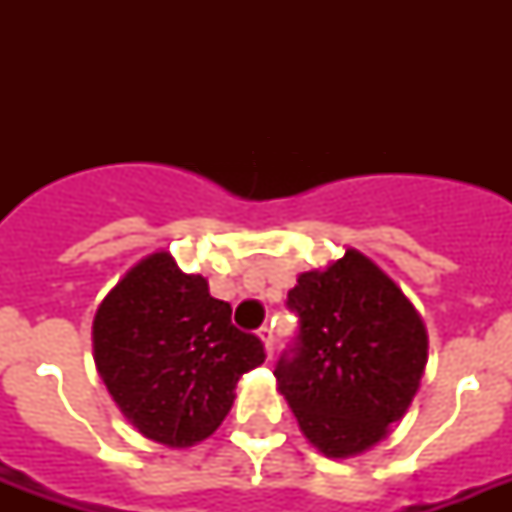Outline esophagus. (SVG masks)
Here are the masks:
<instances>
[{"instance_id":"34e87169","label":"esophagus","mask_w":512,"mask_h":512,"mask_svg":"<svg viewBox=\"0 0 512 512\" xmlns=\"http://www.w3.org/2000/svg\"><path fill=\"white\" fill-rule=\"evenodd\" d=\"M257 335H260V340L265 342V353H268V358L273 356V329L268 327V324H263V327L257 329Z\"/></svg>"}]
</instances>
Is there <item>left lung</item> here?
Here are the masks:
<instances>
[{"label":"left lung","mask_w":512,"mask_h":512,"mask_svg":"<svg viewBox=\"0 0 512 512\" xmlns=\"http://www.w3.org/2000/svg\"><path fill=\"white\" fill-rule=\"evenodd\" d=\"M287 308L297 335L273 369L300 428L327 457L385 438L420 388L428 335L404 292L361 252L303 273Z\"/></svg>","instance_id":"left-lung-1"}]
</instances>
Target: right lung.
Returning a JSON list of instances; mask_svg holds the SVG:
<instances>
[{"label": "right lung", "instance_id": "obj_1", "mask_svg": "<svg viewBox=\"0 0 512 512\" xmlns=\"http://www.w3.org/2000/svg\"><path fill=\"white\" fill-rule=\"evenodd\" d=\"M92 342L119 409L164 446L212 436L231 412L241 374L265 361L263 340L233 327L231 305L167 252L140 260L108 292Z\"/></svg>", "mask_w": 512, "mask_h": 512}]
</instances>
